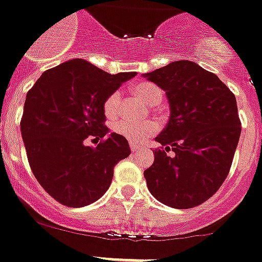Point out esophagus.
Returning <instances> with one entry per match:
<instances>
[{"label": "esophagus", "instance_id": "34e87169", "mask_svg": "<svg viewBox=\"0 0 262 262\" xmlns=\"http://www.w3.org/2000/svg\"><path fill=\"white\" fill-rule=\"evenodd\" d=\"M130 149H132V152H134V154H136V152H138L139 149H141V146H138V144L130 143Z\"/></svg>", "mask_w": 262, "mask_h": 262}]
</instances>
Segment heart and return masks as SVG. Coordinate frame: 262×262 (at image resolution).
<instances>
[{
    "instance_id": "1",
    "label": "heart",
    "mask_w": 262,
    "mask_h": 262,
    "mask_svg": "<svg viewBox=\"0 0 262 262\" xmlns=\"http://www.w3.org/2000/svg\"><path fill=\"white\" fill-rule=\"evenodd\" d=\"M132 92L134 93L137 98L144 102L148 106H155L162 100V92L157 85L152 84L149 82H141L137 83L132 87ZM120 103H121V95L120 92L115 91V92L110 93L106 97L105 102H103V113H105L106 118L113 119L120 111ZM157 123L155 120H147L143 123H133V121L125 120V119H120L111 124V129L114 133L119 134L120 137H124L128 139L132 143H139L151 137L152 134L156 133Z\"/></svg>"
}]
</instances>
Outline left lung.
Returning a JSON list of instances; mask_svg holds the SVG:
<instances>
[{
    "label": "left lung",
    "mask_w": 262,
    "mask_h": 262,
    "mask_svg": "<svg viewBox=\"0 0 262 262\" xmlns=\"http://www.w3.org/2000/svg\"><path fill=\"white\" fill-rule=\"evenodd\" d=\"M142 77L165 91L170 107L169 121L155 138L161 148L154 149V164L144 170L147 188L172 209L199 206L232 166L241 136L235 96L217 75L188 60Z\"/></svg>",
    "instance_id": "1"
}]
</instances>
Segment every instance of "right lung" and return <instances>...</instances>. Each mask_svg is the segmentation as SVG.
I'll return each mask as SVG.
<instances>
[{
    "label": "right lung",
    "instance_id": "right-lung-1",
    "mask_svg": "<svg viewBox=\"0 0 262 262\" xmlns=\"http://www.w3.org/2000/svg\"><path fill=\"white\" fill-rule=\"evenodd\" d=\"M136 72L108 74L74 58L48 69L27 93L20 129L35 179L56 201L83 207L101 199L114 166L130 155L124 137L108 133L103 102ZM90 136L101 139L85 146Z\"/></svg>",
    "mask_w": 262,
    "mask_h": 262
}]
</instances>
